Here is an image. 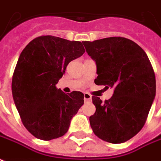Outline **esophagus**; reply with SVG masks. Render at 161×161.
<instances>
[{
  "label": "esophagus",
  "instance_id": "esophagus-1",
  "mask_svg": "<svg viewBox=\"0 0 161 161\" xmlns=\"http://www.w3.org/2000/svg\"><path fill=\"white\" fill-rule=\"evenodd\" d=\"M83 95H84V100H85V101H90V100H91L92 96L89 94H88V93H84Z\"/></svg>",
  "mask_w": 161,
  "mask_h": 161
}]
</instances>
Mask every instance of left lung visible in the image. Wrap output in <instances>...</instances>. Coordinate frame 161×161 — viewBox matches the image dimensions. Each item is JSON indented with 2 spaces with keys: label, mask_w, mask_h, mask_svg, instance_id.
<instances>
[{
  "label": "left lung",
  "mask_w": 161,
  "mask_h": 161,
  "mask_svg": "<svg viewBox=\"0 0 161 161\" xmlns=\"http://www.w3.org/2000/svg\"><path fill=\"white\" fill-rule=\"evenodd\" d=\"M83 44L96 63L95 84L114 89L112 97L104 103L92 97L96 110L89 117L90 126L100 139L124 143L145 124L156 92L154 69L145 51L123 37Z\"/></svg>",
  "instance_id": "obj_1"
}]
</instances>
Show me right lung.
Masks as SVG:
<instances>
[{
  "label": "right lung",
  "instance_id": "add662e5",
  "mask_svg": "<svg viewBox=\"0 0 161 161\" xmlns=\"http://www.w3.org/2000/svg\"><path fill=\"white\" fill-rule=\"evenodd\" d=\"M83 42L45 35L21 52L12 81L13 100L23 124L41 140L60 138L83 105L82 92L65 94L56 87L70 61L80 57Z\"/></svg>",
  "mask_w": 161,
  "mask_h": 161
}]
</instances>
